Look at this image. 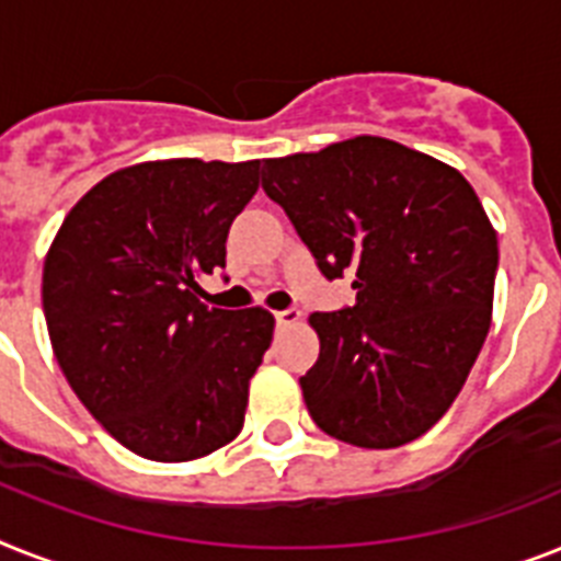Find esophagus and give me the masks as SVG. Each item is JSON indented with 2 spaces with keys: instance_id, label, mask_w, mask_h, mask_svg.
Here are the masks:
<instances>
[{
  "instance_id": "1",
  "label": "esophagus",
  "mask_w": 561,
  "mask_h": 561,
  "mask_svg": "<svg viewBox=\"0 0 561 561\" xmlns=\"http://www.w3.org/2000/svg\"><path fill=\"white\" fill-rule=\"evenodd\" d=\"M300 321V309H280V312H275V323L277 327H291V323Z\"/></svg>"
}]
</instances>
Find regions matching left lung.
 Wrapping results in <instances>:
<instances>
[{"instance_id": "8db88e82", "label": "left lung", "mask_w": 561, "mask_h": 561, "mask_svg": "<svg viewBox=\"0 0 561 561\" xmlns=\"http://www.w3.org/2000/svg\"><path fill=\"white\" fill-rule=\"evenodd\" d=\"M327 280L353 277L355 304L312 312L321 355L300 390L337 442L390 450L456 401L490 330L496 231L456 169L383 137L263 160Z\"/></svg>"}]
</instances>
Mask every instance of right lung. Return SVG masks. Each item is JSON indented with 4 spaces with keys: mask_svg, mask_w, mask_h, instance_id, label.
<instances>
[{
    "mask_svg": "<svg viewBox=\"0 0 561 561\" xmlns=\"http://www.w3.org/2000/svg\"><path fill=\"white\" fill-rule=\"evenodd\" d=\"M257 169L261 160H163L114 171L50 243L42 309L59 369L137 456L192 461L243 427L275 318L206 307L197 277L226 266Z\"/></svg>",
    "mask_w": 561,
    "mask_h": 561,
    "instance_id": "right-lung-1",
    "label": "right lung"
}]
</instances>
